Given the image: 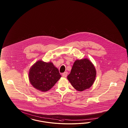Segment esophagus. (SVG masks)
<instances>
[{
  "label": "esophagus",
  "mask_w": 128,
  "mask_h": 128,
  "mask_svg": "<svg viewBox=\"0 0 128 128\" xmlns=\"http://www.w3.org/2000/svg\"><path fill=\"white\" fill-rule=\"evenodd\" d=\"M67 75H68V72H64V73H63L62 74V76L63 78H66Z\"/></svg>",
  "instance_id": "34e87169"
}]
</instances>
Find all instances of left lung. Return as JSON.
<instances>
[{
	"instance_id": "obj_1",
	"label": "left lung",
	"mask_w": 128,
	"mask_h": 128,
	"mask_svg": "<svg viewBox=\"0 0 128 128\" xmlns=\"http://www.w3.org/2000/svg\"><path fill=\"white\" fill-rule=\"evenodd\" d=\"M96 76V70L93 63L85 58L76 60L67 79L78 91L88 89L92 85Z\"/></svg>"
}]
</instances>
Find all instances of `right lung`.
I'll list each match as a JSON object with an SVG mask.
<instances>
[{
    "label": "right lung",
    "instance_id": "add662e5",
    "mask_svg": "<svg viewBox=\"0 0 128 128\" xmlns=\"http://www.w3.org/2000/svg\"><path fill=\"white\" fill-rule=\"evenodd\" d=\"M62 77L58 69L52 62L38 60L31 66L28 78L36 89L46 92L50 90Z\"/></svg>",
    "mask_w": 128,
    "mask_h": 128
}]
</instances>
